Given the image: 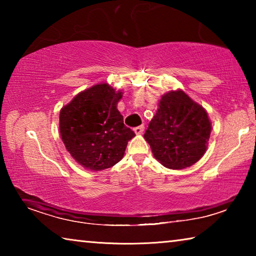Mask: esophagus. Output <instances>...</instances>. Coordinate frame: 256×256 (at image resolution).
Masks as SVG:
<instances>
[{
    "instance_id": "34e87169",
    "label": "esophagus",
    "mask_w": 256,
    "mask_h": 256,
    "mask_svg": "<svg viewBox=\"0 0 256 256\" xmlns=\"http://www.w3.org/2000/svg\"><path fill=\"white\" fill-rule=\"evenodd\" d=\"M134 133L136 134H142L144 133V125H140V126H138V128H134Z\"/></svg>"
}]
</instances>
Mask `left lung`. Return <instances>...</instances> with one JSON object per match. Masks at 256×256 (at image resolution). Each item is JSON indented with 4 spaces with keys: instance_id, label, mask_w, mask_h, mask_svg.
Returning <instances> with one entry per match:
<instances>
[{
    "instance_id": "8db88e82",
    "label": "left lung",
    "mask_w": 256,
    "mask_h": 256,
    "mask_svg": "<svg viewBox=\"0 0 256 256\" xmlns=\"http://www.w3.org/2000/svg\"><path fill=\"white\" fill-rule=\"evenodd\" d=\"M210 133L206 110L178 89L162 94L144 136L162 166L183 170L206 154Z\"/></svg>"
}]
</instances>
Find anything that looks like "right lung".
I'll return each mask as SVG.
<instances>
[{
    "label": "right lung",
    "instance_id": "right-lung-1",
    "mask_svg": "<svg viewBox=\"0 0 256 256\" xmlns=\"http://www.w3.org/2000/svg\"><path fill=\"white\" fill-rule=\"evenodd\" d=\"M122 90L94 84L76 94L60 112V133L72 158L86 170L99 172L123 158L136 134L118 110Z\"/></svg>",
    "mask_w": 256,
    "mask_h": 256
}]
</instances>
